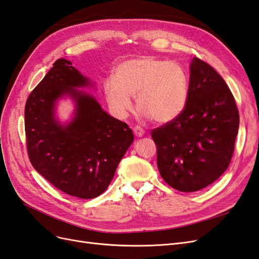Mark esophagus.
<instances>
[{
	"mask_svg": "<svg viewBox=\"0 0 259 259\" xmlns=\"http://www.w3.org/2000/svg\"><path fill=\"white\" fill-rule=\"evenodd\" d=\"M133 132H134V134L137 136V137H142L144 134H145V131L140 127V126H135L134 128H133Z\"/></svg>",
	"mask_w": 259,
	"mask_h": 259,
	"instance_id": "esophagus-1",
	"label": "esophagus"
}]
</instances>
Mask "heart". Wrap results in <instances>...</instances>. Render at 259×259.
Listing matches in <instances>:
<instances>
[{"instance_id":"obj_1","label":"heart","mask_w":259,"mask_h":259,"mask_svg":"<svg viewBox=\"0 0 259 259\" xmlns=\"http://www.w3.org/2000/svg\"><path fill=\"white\" fill-rule=\"evenodd\" d=\"M113 79L104 83L111 112L125 119L132 110L131 97L144 115L155 123L175 120L188 103L189 76L177 62L150 56L132 58L115 68Z\"/></svg>"}]
</instances>
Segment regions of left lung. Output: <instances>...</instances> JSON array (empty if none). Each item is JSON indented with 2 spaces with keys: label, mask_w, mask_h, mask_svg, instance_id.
<instances>
[{
  "label": "left lung",
  "mask_w": 259,
  "mask_h": 259,
  "mask_svg": "<svg viewBox=\"0 0 259 259\" xmlns=\"http://www.w3.org/2000/svg\"><path fill=\"white\" fill-rule=\"evenodd\" d=\"M189 84L182 114L151 131L160 174L182 192L201 190L223 175L232 158L240 120L228 85L205 61L193 58Z\"/></svg>",
  "instance_id": "obj_1"
}]
</instances>
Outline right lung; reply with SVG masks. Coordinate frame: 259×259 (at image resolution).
<instances>
[{
	"label": "right lung",
	"mask_w": 259,
	"mask_h": 259,
	"mask_svg": "<svg viewBox=\"0 0 259 259\" xmlns=\"http://www.w3.org/2000/svg\"><path fill=\"white\" fill-rule=\"evenodd\" d=\"M88 79L60 58L30 93L25 108L29 160L46 180L65 193L94 199L111 183L134 136L126 123L106 113L96 99L75 88ZM65 93L76 100L72 122L62 127L54 119L56 100Z\"/></svg>",
	"instance_id": "1"
}]
</instances>
